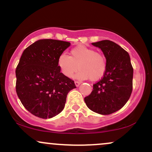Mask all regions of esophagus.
Masks as SVG:
<instances>
[{
    "label": "esophagus",
    "instance_id": "obj_1",
    "mask_svg": "<svg viewBox=\"0 0 152 152\" xmlns=\"http://www.w3.org/2000/svg\"><path fill=\"white\" fill-rule=\"evenodd\" d=\"M75 85H76V86H79V85L81 84V82L80 81H75Z\"/></svg>",
    "mask_w": 152,
    "mask_h": 152
}]
</instances>
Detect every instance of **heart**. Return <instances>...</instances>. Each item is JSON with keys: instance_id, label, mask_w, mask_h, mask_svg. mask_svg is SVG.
Wrapping results in <instances>:
<instances>
[{"instance_id": "obj_1", "label": "heart", "mask_w": 152, "mask_h": 152, "mask_svg": "<svg viewBox=\"0 0 152 152\" xmlns=\"http://www.w3.org/2000/svg\"><path fill=\"white\" fill-rule=\"evenodd\" d=\"M70 56L61 54L58 58V66L61 72L69 77L77 69L74 78L78 80L90 78L96 81L104 76L106 69V60L104 55L91 48L84 46L75 47L71 50Z\"/></svg>"}]
</instances>
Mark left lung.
<instances>
[{
	"mask_svg": "<svg viewBox=\"0 0 152 152\" xmlns=\"http://www.w3.org/2000/svg\"><path fill=\"white\" fill-rule=\"evenodd\" d=\"M102 50L106 60L104 76L93 85V91L85 97L89 109L102 115H109L121 109L130 98L133 86V67L129 54L109 40L92 43Z\"/></svg>",
	"mask_w": 152,
	"mask_h": 152,
	"instance_id": "1",
	"label": "left lung"
}]
</instances>
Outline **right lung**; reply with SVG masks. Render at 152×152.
Segmentation results:
<instances>
[{
    "label": "right lung",
    "instance_id": "right-lung-1",
    "mask_svg": "<svg viewBox=\"0 0 152 152\" xmlns=\"http://www.w3.org/2000/svg\"><path fill=\"white\" fill-rule=\"evenodd\" d=\"M69 42L38 40L23 52L15 70L16 93L29 112L41 118H50L63 111L66 97L76 88L58 66V58Z\"/></svg>",
    "mask_w": 152,
    "mask_h": 152
}]
</instances>
